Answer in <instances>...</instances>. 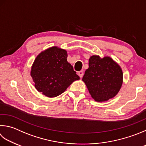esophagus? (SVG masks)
Here are the masks:
<instances>
[{"instance_id":"34e87169","label":"esophagus","mask_w":146,"mask_h":146,"mask_svg":"<svg viewBox=\"0 0 146 146\" xmlns=\"http://www.w3.org/2000/svg\"><path fill=\"white\" fill-rule=\"evenodd\" d=\"M78 75H79V76H80V78H82V76H83V75H84V73H83V71H78Z\"/></svg>"}]
</instances>
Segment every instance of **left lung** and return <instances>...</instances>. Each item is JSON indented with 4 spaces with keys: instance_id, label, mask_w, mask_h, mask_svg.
I'll list each match as a JSON object with an SVG mask.
<instances>
[{
    "instance_id": "obj_1",
    "label": "left lung",
    "mask_w": 146,
    "mask_h": 146,
    "mask_svg": "<svg viewBox=\"0 0 146 146\" xmlns=\"http://www.w3.org/2000/svg\"><path fill=\"white\" fill-rule=\"evenodd\" d=\"M121 68L110 57L92 55L82 80L96 102H107L115 96L123 84Z\"/></svg>"
}]
</instances>
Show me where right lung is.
Returning a JSON list of instances; mask_svg holds the SVG:
<instances>
[{
	"label": "right lung",
	"mask_w": 146,
	"mask_h": 146,
	"mask_svg": "<svg viewBox=\"0 0 146 146\" xmlns=\"http://www.w3.org/2000/svg\"><path fill=\"white\" fill-rule=\"evenodd\" d=\"M67 57L66 50L57 46L49 48L36 57L31 76L38 91L47 97H56L80 79Z\"/></svg>",
	"instance_id": "right-lung-1"
}]
</instances>
